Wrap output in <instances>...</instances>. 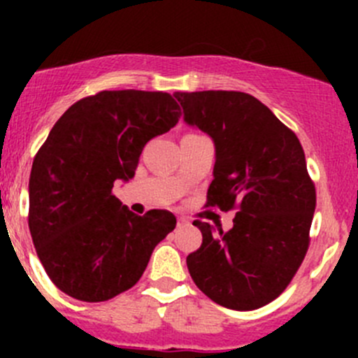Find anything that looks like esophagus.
<instances>
[{
	"instance_id": "34e87169",
	"label": "esophagus",
	"mask_w": 358,
	"mask_h": 358,
	"mask_svg": "<svg viewBox=\"0 0 358 358\" xmlns=\"http://www.w3.org/2000/svg\"><path fill=\"white\" fill-rule=\"evenodd\" d=\"M176 225H178V227H185V225H189V220H185V218H178V220H176Z\"/></svg>"
}]
</instances>
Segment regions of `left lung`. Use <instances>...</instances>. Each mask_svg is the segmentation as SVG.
Masks as SVG:
<instances>
[{
    "label": "left lung",
    "mask_w": 358,
    "mask_h": 358,
    "mask_svg": "<svg viewBox=\"0 0 358 358\" xmlns=\"http://www.w3.org/2000/svg\"><path fill=\"white\" fill-rule=\"evenodd\" d=\"M183 121L215 143L208 204L229 211V232L194 222L202 244L187 256L196 286L218 305L256 310L291 282L308 249L315 187L298 136L241 92L175 93Z\"/></svg>",
    "instance_id": "left-lung-1"
}]
</instances>
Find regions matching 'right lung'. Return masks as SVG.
<instances>
[{
  "label": "right lung",
  "mask_w": 358,
  "mask_h": 358,
  "mask_svg": "<svg viewBox=\"0 0 358 358\" xmlns=\"http://www.w3.org/2000/svg\"><path fill=\"white\" fill-rule=\"evenodd\" d=\"M178 117L169 93L115 90L79 100L55 122L32 162L29 230L60 291L93 303L138 282L176 218L164 209L135 215L112 189L135 176L145 143Z\"/></svg>",
  "instance_id": "right-lung-1"
}]
</instances>
